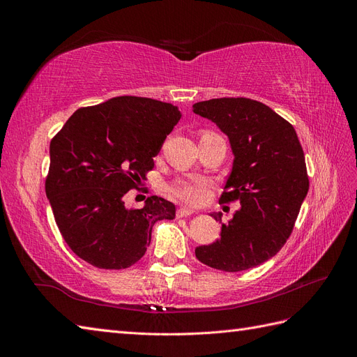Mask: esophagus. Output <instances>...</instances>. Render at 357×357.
I'll list each match as a JSON object with an SVG mask.
<instances>
[{"label":"esophagus","mask_w":357,"mask_h":357,"mask_svg":"<svg viewBox=\"0 0 357 357\" xmlns=\"http://www.w3.org/2000/svg\"><path fill=\"white\" fill-rule=\"evenodd\" d=\"M193 214V210L186 208V207H181L177 210V218H188V215Z\"/></svg>","instance_id":"esophagus-1"}]
</instances>
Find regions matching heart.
I'll return each instance as SVG.
<instances>
[{
    "label": "heart",
    "instance_id": "b5f03b06",
    "mask_svg": "<svg viewBox=\"0 0 357 357\" xmlns=\"http://www.w3.org/2000/svg\"><path fill=\"white\" fill-rule=\"evenodd\" d=\"M208 186V181L199 177L183 178L178 180L176 185L171 186V192L172 195H176L181 201L197 205L201 204L205 199V197H207Z\"/></svg>",
    "mask_w": 357,
    "mask_h": 357
}]
</instances>
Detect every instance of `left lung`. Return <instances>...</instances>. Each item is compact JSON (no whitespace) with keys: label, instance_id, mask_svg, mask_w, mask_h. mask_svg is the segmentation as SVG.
Listing matches in <instances>:
<instances>
[{"label":"left lung","instance_id":"1","mask_svg":"<svg viewBox=\"0 0 357 357\" xmlns=\"http://www.w3.org/2000/svg\"><path fill=\"white\" fill-rule=\"evenodd\" d=\"M193 113L228 135L234 164L220 202L241 205L222 225L220 240L195 255L214 269L245 271L275 256L294 231L310 188L304 150L295 128L259 101L214 98L193 104ZM211 215L222 220L220 213Z\"/></svg>","mask_w":357,"mask_h":357}]
</instances>
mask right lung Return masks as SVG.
Wrapping results in <instances>:
<instances>
[{
	"mask_svg": "<svg viewBox=\"0 0 357 357\" xmlns=\"http://www.w3.org/2000/svg\"><path fill=\"white\" fill-rule=\"evenodd\" d=\"M180 117L168 102L116 96L74 112L52 138L46 195L63 240L83 261L131 266L144 256L153 225L176 218V205L164 198L126 208L123 195L153 169Z\"/></svg>",
	"mask_w": 357,
	"mask_h": 357,
	"instance_id": "obj_1",
	"label": "right lung"
}]
</instances>
